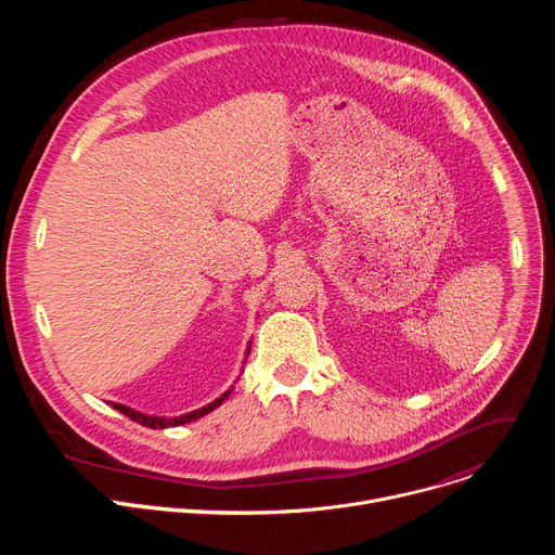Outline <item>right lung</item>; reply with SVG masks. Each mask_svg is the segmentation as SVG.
Returning <instances> with one entry per match:
<instances>
[{
  "label": "right lung",
  "instance_id": "1",
  "mask_svg": "<svg viewBox=\"0 0 555 555\" xmlns=\"http://www.w3.org/2000/svg\"><path fill=\"white\" fill-rule=\"evenodd\" d=\"M250 345H253V340L248 343V347H246V358H248V353H250ZM244 364H246V360H244ZM244 371V369H242ZM240 379V377H236ZM232 388L234 386H230L228 390H223L217 400H212L210 404H206V406H202V409H197V411H191V413H184V415H178V417H157V415H146V413H140V411H135V409H131V406H125V404H116V402H109V406H114L116 411H120L122 415H127L129 420H133V422H138V424H142V426H146V428H173V426H182V424H189V422H195V420H199V417H204V415H208L210 411H215L217 406H221L225 400H228V395L232 392Z\"/></svg>",
  "mask_w": 555,
  "mask_h": 555
}]
</instances>
